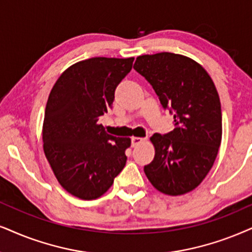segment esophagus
<instances>
[{"instance_id":"1","label":"esophagus","mask_w":252,"mask_h":252,"mask_svg":"<svg viewBox=\"0 0 252 252\" xmlns=\"http://www.w3.org/2000/svg\"><path fill=\"white\" fill-rule=\"evenodd\" d=\"M145 138H142V137H132L131 138V146L132 148H136L137 145L141 144L142 142H144Z\"/></svg>"}]
</instances>
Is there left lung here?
<instances>
[{
  "label": "left lung",
  "instance_id": "obj_1",
  "mask_svg": "<svg viewBox=\"0 0 252 252\" xmlns=\"http://www.w3.org/2000/svg\"><path fill=\"white\" fill-rule=\"evenodd\" d=\"M133 68L173 115L172 131L150 138L156 154L144 166L146 177L167 195L189 193L211 171L221 144V103L214 82L201 65L176 53L139 56Z\"/></svg>",
  "mask_w": 252,
  "mask_h": 252
}]
</instances>
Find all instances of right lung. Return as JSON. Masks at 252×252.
Returning <instances> with one entry per match:
<instances>
[{"label": "right lung", "mask_w": 252, "mask_h": 252, "mask_svg": "<svg viewBox=\"0 0 252 252\" xmlns=\"http://www.w3.org/2000/svg\"><path fill=\"white\" fill-rule=\"evenodd\" d=\"M133 58L96 57L66 69L53 86L43 124L44 152L59 184L79 199L109 189L126 161L128 137L107 133L100 117L113 107L115 89Z\"/></svg>", "instance_id": "right-lung-1"}]
</instances>
